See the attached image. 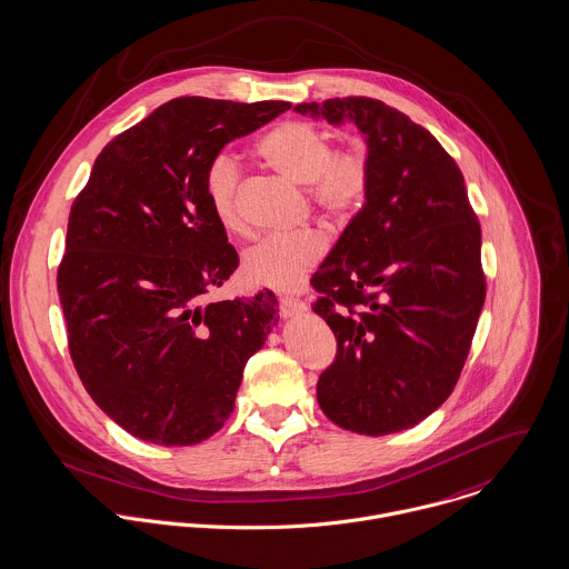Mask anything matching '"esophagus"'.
I'll return each instance as SVG.
<instances>
[{
    "label": "esophagus",
    "instance_id": "1",
    "mask_svg": "<svg viewBox=\"0 0 569 569\" xmlns=\"http://www.w3.org/2000/svg\"><path fill=\"white\" fill-rule=\"evenodd\" d=\"M306 310H308V306H306V301H301V299H295V297L281 299V315H283L286 319H292V317H297V315H301V312H306Z\"/></svg>",
    "mask_w": 569,
    "mask_h": 569
}]
</instances>
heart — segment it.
<instances>
[{
  "mask_svg": "<svg viewBox=\"0 0 569 569\" xmlns=\"http://www.w3.org/2000/svg\"><path fill=\"white\" fill-rule=\"evenodd\" d=\"M257 156L292 182L308 184L315 207L330 220L345 222L367 200L371 167L365 149L347 147L335 151V138L310 120H286L263 133ZM239 162L218 153L209 160L202 178L211 211L227 228L241 224L239 218ZM326 243L317 232L268 234L243 250V274L266 288L295 290L321 261Z\"/></svg>",
  "mask_w": 569,
  "mask_h": 569,
  "instance_id": "1",
  "label": "heart"
}]
</instances>
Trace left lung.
<instances>
[{"label": "left lung", "instance_id": "obj_1", "mask_svg": "<svg viewBox=\"0 0 569 569\" xmlns=\"http://www.w3.org/2000/svg\"><path fill=\"white\" fill-rule=\"evenodd\" d=\"M295 112L353 122L371 167L362 209L312 277V310L337 337L317 400L347 431L398 433L442 407L470 351L486 299L479 220L453 158L409 116L367 97Z\"/></svg>", "mask_w": 569, "mask_h": 569}]
</instances>
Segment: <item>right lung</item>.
Returning a JSON list of instances; mask_svg holds the SVG:
<instances>
[{"label":"right lung","instance_id":"obj_1","mask_svg":"<svg viewBox=\"0 0 569 569\" xmlns=\"http://www.w3.org/2000/svg\"><path fill=\"white\" fill-rule=\"evenodd\" d=\"M286 110L173 99L106 144L72 204L57 272L70 356L92 400L138 440L191 447L218 433L279 321L270 290L202 303L239 266L202 178L224 144Z\"/></svg>","mask_w":569,"mask_h":569}]
</instances>
